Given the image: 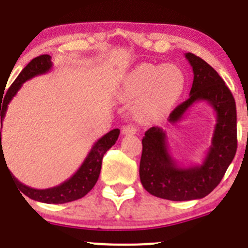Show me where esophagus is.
Wrapping results in <instances>:
<instances>
[{
  "mask_svg": "<svg viewBox=\"0 0 248 248\" xmlns=\"http://www.w3.org/2000/svg\"><path fill=\"white\" fill-rule=\"evenodd\" d=\"M121 132L124 136H133L137 133V127L133 124H126V126L122 127Z\"/></svg>",
  "mask_w": 248,
  "mask_h": 248,
  "instance_id": "esophagus-1",
  "label": "esophagus"
}]
</instances>
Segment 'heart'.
Returning <instances> with one entry per match:
<instances>
[{"mask_svg": "<svg viewBox=\"0 0 248 248\" xmlns=\"http://www.w3.org/2000/svg\"><path fill=\"white\" fill-rule=\"evenodd\" d=\"M184 72L175 64L142 63L124 78L120 96L124 101H136L146 96L152 103L171 104L185 89Z\"/></svg>", "mask_w": 248, "mask_h": 248, "instance_id": "1", "label": "heart"}]
</instances>
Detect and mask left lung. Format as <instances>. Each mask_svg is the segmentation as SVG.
I'll return each mask as SVG.
<instances>
[{
    "label": "left lung",
    "instance_id": "1",
    "mask_svg": "<svg viewBox=\"0 0 248 248\" xmlns=\"http://www.w3.org/2000/svg\"><path fill=\"white\" fill-rule=\"evenodd\" d=\"M193 69L189 98L177 106L168 117L175 124L197 102H206L216 112L211 146L199 166L181 167L169 154L166 132L151 127L142 138L139 175L142 187L155 197L174 202L202 199L221 182L236 154V106L231 90L209 63L187 52Z\"/></svg>",
    "mask_w": 248,
    "mask_h": 248
}]
</instances>
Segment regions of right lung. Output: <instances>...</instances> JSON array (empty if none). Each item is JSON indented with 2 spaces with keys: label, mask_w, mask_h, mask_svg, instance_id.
<instances>
[{
  "label": "right lung",
  "mask_w": 248,
  "mask_h": 248,
  "mask_svg": "<svg viewBox=\"0 0 248 248\" xmlns=\"http://www.w3.org/2000/svg\"><path fill=\"white\" fill-rule=\"evenodd\" d=\"M52 62L51 56L50 55H41L38 57H34L26 67L21 71V73L17 76L16 81L11 85V87L7 91L6 96H4L3 101L0 103V116L1 121L3 120L4 115H6L7 108H8L9 102L13 99L16 92L19 91L20 87L22 86L25 81L32 79L33 77L41 76V74L47 73L51 69ZM120 129L115 128L107 133L106 136L102 137L96 141V144L92 146L91 151L89 152L87 157L80 168L78 169L76 174L61 185L56 187H51V188L46 189H36L32 187L26 186V185L21 184L16 177L12 175L9 171L11 176L13 177V181L16 182L17 188L21 191L29 198L33 199V201L46 202V204H64V202H69L77 201V199L82 198L86 196L93 186L96 185L97 180L99 177V172L102 168V159H103L104 154L116 142L119 138ZM4 158L3 150H2L1 145V132H0V162ZM6 162V161H4ZM7 166V164H6ZM21 194V193H20ZM22 196V195H21Z\"/></svg>",
  "instance_id": "add662e5"
}]
</instances>
